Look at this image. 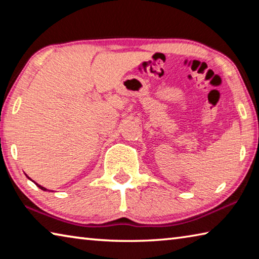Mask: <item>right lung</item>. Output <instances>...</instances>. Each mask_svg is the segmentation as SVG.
I'll return each mask as SVG.
<instances>
[{
    "label": "right lung",
    "instance_id": "right-lung-1",
    "mask_svg": "<svg viewBox=\"0 0 259 259\" xmlns=\"http://www.w3.org/2000/svg\"><path fill=\"white\" fill-rule=\"evenodd\" d=\"M27 177H28V176H27ZM28 178H29V177H28ZM29 179H30V178H29ZM33 182H34V181H33ZM34 183H35V182H34ZM35 184H36V183H35ZM36 185H37L38 187H40V188H41V190H43V191H48L46 187H43V186H41V185H38V184H36Z\"/></svg>",
    "mask_w": 259,
    "mask_h": 259
}]
</instances>
